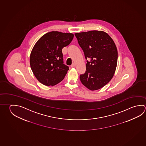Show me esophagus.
Segmentation results:
<instances>
[{"mask_svg":"<svg viewBox=\"0 0 146 146\" xmlns=\"http://www.w3.org/2000/svg\"><path fill=\"white\" fill-rule=\"evenodd\" d=\"M75 64L74 63H73V64H72V65H71V68H74V67H75Z\"/></svg>","mask_w":146,"mask_h":146,"instance_id":"obj_1","label":"esophagus"}]
</instances>
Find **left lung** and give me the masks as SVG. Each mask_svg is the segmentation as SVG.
Returning <instances> with one entry per match:
<instances>
[{"mask_svg":"<svg viewBox=\"0 0 146 146\" xmlns=\"http://www.w3.org/2000/svg\"><path fill=\"white\" fill-rule=\"evenodd\" d=\"M84 53L87 70L80 75L82 84L94 91L107 84L115 73L117 63V48L112 38L104 31H93L75 34Z\"/></svg>","mask_w":146,"mask_h":146,"instance_id":"8db88e82","label":"left lung"}]
</instances>
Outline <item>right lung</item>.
I'll use <instances>...</instances> for the list:
<instances>
[{
    "label": "right lung",
    "instance_id": "obj_1",
    "mask_svg": "<svg viewBox=\"0 0 146 146\" xmlns=\"http://www.w3.org/2000/svg\"><path fill=\"white\" fill-rule=\"evenodd\" d=\"M74 36L52 31L41 36L34 46L30 64L34 75L42 84L53 86L64 78L69 69L64 64L62 49L70 44Z\"/></svg>",
    "mask_w": 146,
    "mask_h": 146
}]
</instances>
